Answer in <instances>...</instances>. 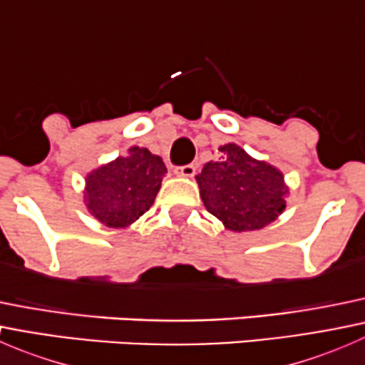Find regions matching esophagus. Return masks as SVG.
I'll list each match as a JSON object with an SVG mask.
<instances>
[{
	"instance_id": "34e87169",
	"label": "esophagus",
	"mask_w": 365,
	"mask_h": 365,
	"mask_svg": "<svg viewBox=\"0 0 365 365\" xmlns=\"http://www.w3.org/2000/svg\"><path fill=\"white\" fill-rule=\"evenodd\" d=\"M175 175L183 176V178H192V176L196 175V165L194 164L178 165V168H175Z\"/></svg>"
}]
</instances>
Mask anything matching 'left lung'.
<instances>
[{
	"instance_id": "left-lung-1",
	"label": "left lung",
	"mask_w": 365,
	"mask_h": 365,
	"mask_svg": "<svg viewBox=\"0 0 365 365\" xmlns=\"http://www.w3.org/2000/svg\"><path fill=\"white\" fill-rule=\"evenodd\" d=\"M219 152V159L206 162L196 176L206 210L238 233L274 222L286 208L288 187L282 173L233 143Z\"/></svg>"
}]
</instances>
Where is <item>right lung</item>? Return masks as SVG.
Segmentation results:
<instances>
[{"label": "right lung", "mask_w": 365, "mask_h": 365, "mask_svg": "<svg viewBox=\"0 0 365 365\" xmlns=\"http://www.w3.org/2000/svg\"><path fill=\"white\" fill-rule=\"evenodd\" d=\"M165 173L159 155L132 146L127 157H118L86 176L88 210L108 227L128 226L153 205Z\"/></svg>", "instance_id": "add662e5"}]
</instances>
